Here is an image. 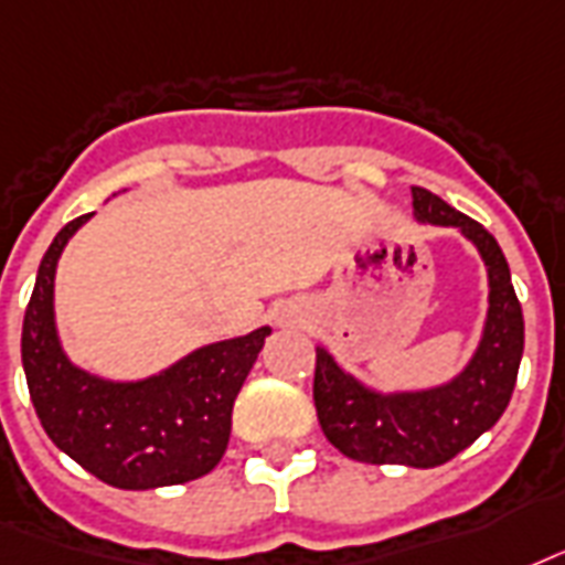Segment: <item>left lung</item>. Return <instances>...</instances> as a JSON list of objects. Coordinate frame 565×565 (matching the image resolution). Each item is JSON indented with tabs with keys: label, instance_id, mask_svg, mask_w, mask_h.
<instances>
[{
	"label": "left lung",
	"instance_id": "1",
	"mask_svg": "<svg viewBox=\"0 0 565 565\" xmlns=\"http://www.w3.org/2000/svg\"><path fill=\"white\" fill-rule=\"evenodd\" d=\"M413 217L454 226L487 265V318L478 348L457 374L427 388H377L344 369L323 344L315 360V409L344 457L371 466L436 469L504 415L524 351V318L510 265L492 235L427 188H413Z\"/></svg>",
	"mask_w": 565,
	"mask_h": 565
}]
</instances>
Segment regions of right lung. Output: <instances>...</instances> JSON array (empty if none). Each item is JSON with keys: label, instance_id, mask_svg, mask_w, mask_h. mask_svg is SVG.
Instances as JSON below:
<instances>
[{"label": "right lung", "instance_id": "add662e5", "mask_svg": "<svg viewBox=\"0 0 565 565\" xmlns=\"http://www.w3.org/2000/svg\"><path fill=\"white\" fill-rule=\"evenodd\" d=\"M70 221L43 256L23 321V371L43 430L70 460L117 489L177 487L221 462L233 404L270 327L185 353L141 380H108L70 360L55 321V274Z\"/></svg>", "mask_w": 565, "mask_h": 565}]
</instances>
